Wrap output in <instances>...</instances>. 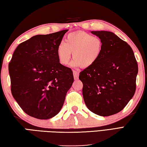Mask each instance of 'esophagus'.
<instances>
[{
    "label": "esophagus",
    "mask_w": 147,
    "mask_h": 147,
    "mask_svg": "<svg viewBox=\"0 0 147 147\" xmlns=\"http://www.w3.org/2000/svg\"><path fill=\"white\" fill-rule=\"evenodd\" d=\"M73 75H74V80H78V76H79V72L75 71V70H73Z\"/></svg>",
    "instance_id": "esophagus-1"
}]
</instances>
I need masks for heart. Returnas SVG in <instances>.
Masks as SVG:
<instances>
[{
  "label": "heart",
  "instance_id": "b5f03b06",
  "mask_svg": "<svg viewBox=\"0 0 147 147\" xmlns=\"http://www.w3.org/2000/svg\"><path fill=\"white\" fill-rule=\"evenodd\" d=\"M103 41L100 37L84 31L69 34L57 49V57L62 65H67L73 53V67L89 68L96 63L102 53Z\"/></svg>",
  "mask_w": 147,
  "mask_h": 147
}]
</instances>
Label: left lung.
<instances>
[{
	"label": "left lung",
	"instance_id": "8db88e82",
	"mask_svg": "<svg viewBox=\"0 0 147 147\" xmlns=\"http://www.w3.org/2000/svg\"><path fill=\"white\" fill-rule=\"evenodd\" d=\"M102 40V53L94 65L80 73L85 105L97 115L109 116L124 109L136 88L138 66L132 48L113 32L91 31Z\"/></svg>",
	"mask_w": 147,
	"mask_h": 147
}]
</instances>
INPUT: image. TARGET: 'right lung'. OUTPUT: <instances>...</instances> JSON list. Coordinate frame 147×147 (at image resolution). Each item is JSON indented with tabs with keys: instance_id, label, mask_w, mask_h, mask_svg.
<instances>
[{
	"instance_id": "add662e5",
	"label": "right lung",
	"mask_w": 147,
	"mask_h": 147,
	"mask_svg": "<svg viewBox=\"0 0 147 147\" xmlns=\"http://www.w3.org/2000/svg\"><path fill=\"white\" fill-rule=\"evenodd\" d=\"M67 31L32 36L18 45L9 63L13 96L33 118L47 119L57 115L74 82L73 71L61 64L57 53Z\"/></svg>"
}]
</instances>
